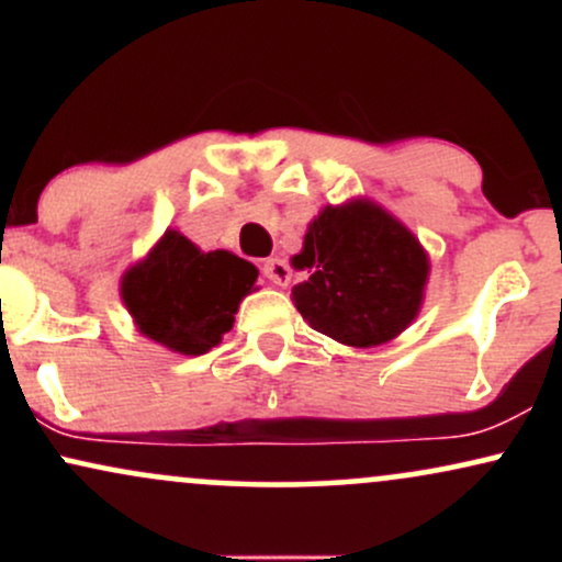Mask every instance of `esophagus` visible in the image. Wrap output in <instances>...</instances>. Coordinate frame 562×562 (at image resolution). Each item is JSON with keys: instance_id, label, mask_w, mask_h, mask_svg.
I'll list each match as a JSON object with an SVG mask.
<instances>
[{"instance_id": "34e87169", "label": "esophagus", "mask_w": 562, "mask_h": 562, "mask_svg": "<svg viewBox=\"0 0 562 562\" xmlns=\"http://www.w3.org/2000/svg\"><path fill=\"white\" fill-rule=\"evenodd\" d=\"M261 272H263V277H267L269 282H272V285H277V288H285L288 282H290V277H293V269L288 267V261L285 259H267L263 261V267H261Z\"/></svg>"}]
</instances>
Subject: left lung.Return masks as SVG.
<instances>
[{"label": "left lung", "instance_id": "1", "mask_svg": "<svg viewBox=\"0 0 562 562\" xmlns=\"http://www.w3.org/2000/svg\"><path fill=\"white\" fill-rule=\"evenodd\" d=\"M293 267L306 272L293 288L301 317L353 348L404 333L420 312L430 272L420 240L370 200L322 209Z\"/></svg>", "mask_w": 562, "mask_h": 562}]
</instances>
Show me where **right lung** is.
<instances>
[{"instance_id":"right-lung-1","label":"right lung","mask_w":562,"mask_h":562,"mask_svg":"<svg viewBox=\"0 0 562 562\" xmlns=\"http://www.w3.org/2000/svg\"><path fill=\"white\" fill-rule=\"evenodd\" d=\"M259 269L229 250L203 254L169 229L121 280L134 325L156 344L200 357L232 330L237 306L254 290Z\"/></svg>"}]
</instances>
